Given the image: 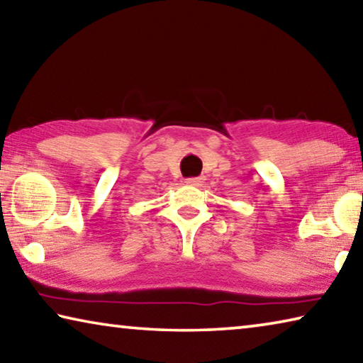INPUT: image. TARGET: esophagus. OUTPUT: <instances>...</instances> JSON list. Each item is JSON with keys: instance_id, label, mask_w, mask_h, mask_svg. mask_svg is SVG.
Listing matches in <instances>:
<instances>
[{"instance_id": "obj_1", "label": "esophagus", "mask_w": 363, "mask_h": 363, "mask_svg": "<svg viewBox=\"0 0 363 363\" xmlns=\"http://www.w3.org/2000/svg\"><path fill=\"white\" fill-rule=\"evenodd\" d=\"M205 181L203 176H199V177H190V179H187V184H190V186H201V182Z\"/></svg>"}]
</instances>
